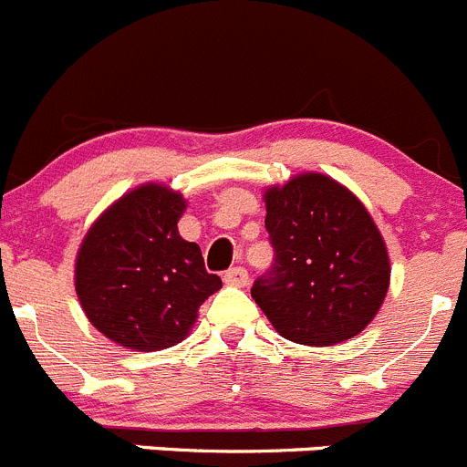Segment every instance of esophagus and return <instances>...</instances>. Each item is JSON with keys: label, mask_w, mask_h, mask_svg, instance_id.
Returning a JSON list of instances; mask_svg holds the SVG:
<instances>
[{"label": "esophagus", "mask_w": 467, "mask_h": 467, "mask_svg": "<svg viewBox=\"0 0 467 467\" xmlns=\"http://www.w3.org/2000/svg\"><path fill=\"white\" fill-rule=\"evenodd\" d=\"M223 281L228 283V285L244 287V285H248V272L244 267H233L223 274Z\"/></svg>", "instance_id": "34e87169"}]
</instances>
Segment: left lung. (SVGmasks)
Listing matches in <instances>:
<instances>
[{"label":"left lung","mask_w":467,"mask_h":467,"mask_svg":"<svg viewBox=\"0 0 467 467\" xmlns=\"http://www.w3.org/2000/svg\"><path fill=\"white\" fill-rule=\"evenodd\" d=\"M274 263L251 295L287 341L334 346L376 317L389 258L364 204L325 174H299L265 195Z\"/></svg>","instance_id":"8db88e82"}]
</instances>
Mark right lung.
Listing matches in <instances>:
<instances>
[{
  "mask_svg": "<svg viewBox=\"0 0 467 467\" xmlns=\"http://www.w3.org/2000/svg\"><path fill=\"white\" fill-rule=\"evenodd\" d=\"M180 193L147 184L91 225L76 263V290L91 325L130 350L180 343L221 287L200 246L180 237Z\"/></svg>",
  "mask_w": 467,
  "mask_h": 467,
  "instance_id": "obj_1",
  "label": "right lung"
}]
</instances>
